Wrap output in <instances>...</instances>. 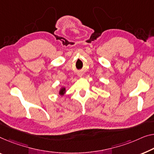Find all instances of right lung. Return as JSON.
Returning a JSON list of instances; mask_svg holds the SVG:
<instances>
[{
    "label": "right lung",
    "instance_id": "obj_1",
    "mask_svg": "<svg viewBox=\"0 0 154 154\" xmlns=\"http://www.w3.org/2000/svg\"><path fill=\"white\" fill-rule=\"evenodd\" d=\"M64 92H65V88H63L61 89V91H60V92H59V93H60L61 95H63Z\"/></svg>",
    "mask_w": 154,
    "mask_h": 154
}]
</instances>
